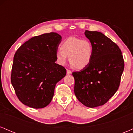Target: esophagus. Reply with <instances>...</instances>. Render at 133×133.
<instances>
[{
  "label": "esophagus",
  "mask_w": 133,
  "mask_h": 133,
  "mask_svg": "<svg viewBox=\"0 0 133 133\" xmlns=\"http://www.w3.org/2000/svg\"><path fill=\"white\" fill-rule=\"evenodd\" d=\"M72 73V72L70 71V70H69V69H67V74H71Z\"/></svg>",
  "instance_id": "1"
}]
</instances>
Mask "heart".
<instances>
[{
  "label": "heart",
  "instance_id": "b5f03b06",
  "mask_svg": "<svg viewBox=\"0 0 133 133\" xmlns=\"http://www.w3.org/2000/svg\"><path fill=\"white\" fill-rule=\"evenodd\" d=\"M61 50L56 52V61L64 65L68 61L76 69H82L89 65L93 56V47L89 41L76 37L66 39L60 46Z\"/></svg>",
  "mask_w": 133,
  "mask_h": 133
}]
</instances>
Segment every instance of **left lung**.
Wrapping results in <instances>:
<instances>
[{"label":"left lung","mask_w":133,"mask_h":133,"mask_svg":"<svg viewBox=\"0 0 133 133\" xmlns=\"http://www.w3.org/2000/svg\"><path fill=\"white\" fill-rule=\"evenodd\" d=\"M85 36L93 47L91 63L72 73L74 94L89 108L103 106L118 89L124 62L119 47L103 33L86 30Z\"/></svg>","instance_id":"left-lung-1"}]
</instances>
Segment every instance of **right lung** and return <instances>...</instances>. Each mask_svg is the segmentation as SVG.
<instances>
[{"mask_svg": "<svg viewBox=\"0 0 133 133\" xmlns=\"http://www.w3.org/2000/svg\"><path fill=\"white\" fill-rule=\"evenodd\" d=\"M61 41L57 33L43 34L26 41L16 51L11 82L24 104L39 109L51 103L56 84L67 72L63 66L55 62Z\"/></svg>", "mask_w": 133, "mask_h": 133, "instance_id": "1", "label": "right lung"}]
</instances>
